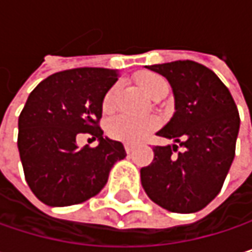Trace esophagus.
Returning <instances> with one entry per match:
<instances>
[{
  "mask_svg": "<svg viewBox=\"0 0 252 252\" xmlns=\"http://www.w3.org/2000/svg\"><path fill=\"white\" fill-rule=\"evenodd\" d=\"M124 147H126V153H131V152L134 150V146H132V144H126Z\"/></svg>",
  "mask_w": 252,
  "mask_h": 252,
  "instance_id": "obj_1",
  "label": "esophagus"
}]
</instances>
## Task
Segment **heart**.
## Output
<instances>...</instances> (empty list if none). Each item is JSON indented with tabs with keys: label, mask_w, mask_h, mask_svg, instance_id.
<instances>
[{
	"label": "heart",
	"mask_w": 252,
	"mask_h": 252,
	"mask_svg": "<svg viewBox=\"0 0 252 252\" xmlns=\"http://www.w3.org/2000/svg\"><path fill=\"white\" fill-rule=\"evenodd\" d=\"M135 81L140 89L147 93L152 99H158L160 94L169 90V84L165 77L152 71H143L135 76ZM118 96V86H112L102 100V109L105 114H109L115 109ZM159 126L158 118L155 117H144V118H132L126 115H120L112 118L108 123V134L118 141L124 143H138L143 140L149 132H152Z\"/></svg>",
	"instance_id": "obj_1"
}]
</instances>
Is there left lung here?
<instances>
[{"label": "left lung", "mask_w": 252, "mask_h": 252, "mask_svg": "<svg viewBox=\"0 0 252 252\" xmlns=\"http://www.w3.org/2000/svg\"><path fill=\"white\" fill-rule=\"evenodd\" d=\"M146 68L166 77L175 112L158 131L174 144L155 147L153 162L140 171L141 185L152 201L169 212H198L219 194L235 158L236 105L220 78L198 63L187 60Z\"/></svg>", "instance_id": "left-lung-1"}]
</instances>
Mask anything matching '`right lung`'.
<instances>
[{"label":"right lung","mask_w":252,"mask_h":252,"mask_svg":"<svg viewBox=\"0 0 252 252\" xmlns=\"http://www.w3.org/2000/svg\"><path fill=\"white\" fill-rule=\"evenodd\" d=\"M109 68H74L40 81L29 94L19 117L17 146L25 176L45 204H78L100 192L115 162L126 156L121 141L97 126L102 100L118 80ZM89 132L96 148L76 146V135Z\"/></svg>","instance_id":"1"}]
</instances>
